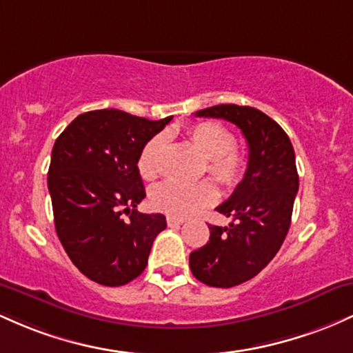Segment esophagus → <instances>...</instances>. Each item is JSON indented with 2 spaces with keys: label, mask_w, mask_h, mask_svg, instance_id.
Segmentation results:
<instances>
[{
  "label": "esophagus",
  "mask_w": 353,
  "mask_h": 353,
  "mask_svg": "<svg viewBox=\"0 0 353 353\" xmlns=\"http://www.w3.org/2000/svg\"><path fill=\"white\" fill-rule=\"evenodd\" d=\"M185 219H178V216H168V219H166V223L170 225V227H176V225H181V223H185Z\"/></svg>",
  "instance_id": "esophagus-1"
}]
</instances>
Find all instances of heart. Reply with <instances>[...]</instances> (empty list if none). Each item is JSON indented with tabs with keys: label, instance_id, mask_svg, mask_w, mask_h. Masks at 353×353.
<instances>
[{
	"label": "heart",
	"instance_id": "obj_1",
	"mask_svg": "<svg viewBox=\"0 0 353 353\" xmlns=\"http://www.w3.org/2000/svg\"><path fill=\"white\" fill-rule=\"evenodd\" d=\"M188 138L207 158L208 175L225 188H235L247 173V158L235 148L233 134L215 121H201L188 130ZM165 137L150 138L138 155V172L145 180H155L161 168ZM216 190L212 181L180 183L163 181L152 192L153 207L172 216H188L215 201Z\"/></svg>",
	"mask_w": 353,
	"mask_h": 353
}]
</instances>
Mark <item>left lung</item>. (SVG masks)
Segmentation results:
<instances>
[{
	"label": "left lung",
	"instance_id": "1",
	"mask_svg": "<svg viewBox=\"0 0 353 353\" xmlns=\"http://www.w3.org/2000/svg\"><path fill=\"white\" fill-rule=\"evenodd\" d=\"M195 117L223 118L239 126L248 143L247 173L216 207L232 223L208 225L207 245L190 253L196 280L230 288L259 275L282 247L299 192L295 152L282 126L252 106L216 105Z\"/></svg>",
	"mask_w": 353,
	"mask_h": 353
}]
</instances>
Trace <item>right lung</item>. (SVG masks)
<instances>
[{"mask_svg":"<svg viewBox=\"0 0 353 353\" xmlns=\"http://www.w3.org/2000/svg\"><path fill=\"white\" fill-rule=\"evenodd\" d=\"M170 120L94 110L74 118L54 141L48 170L54 227L71 262L93 282L120 287L137 279L166 228L165 215L137 210L145 198L137 161Z\"/></svg>","mask_w":353,"mask_h":353,"instance_id":"obj_1","label":"right lung"}]
</instances>
